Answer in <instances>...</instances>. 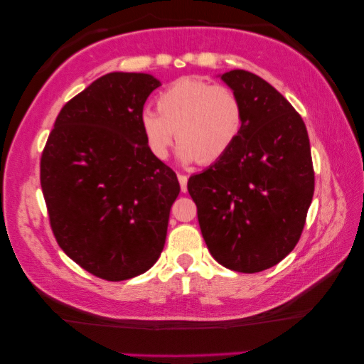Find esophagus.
Masks as SVG:
<instances>
[{"instance_id": "esophagus-1", "label": "esophagus", "mask_w": 364, "mask_h": 364, "mask_svg": "<svg viewBox=\"0 0 364 364\" xmlns=\"http://www.w3.org/2000/svg\"><path fill=\"white\" fill-rule=\"evenodd\" d=\"M177 177H178V183H181V191L182 192H187V176H183V173H177Z\"/></svg>"}]
</instances>
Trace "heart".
<instances>
[{
    "label": "heart",
    "mask_w": 364,
    "mask_h": 364,
    "mask_svg": "<svg viewBox=\"0 0 364 364\" xmlns=\"http://www.w3.org/2000/svg\"><path fill=\"white\" fill-rule=\"evenodd\" d=\"M157 108L144 109L139 121L147 151L161 161L177 132L182 162H215L238 141L245 119L240 97L230 87L197 76L181 77L164 89Z\"/></svg>",
    "instance_id": "b5f03b06"
}]
</instances>
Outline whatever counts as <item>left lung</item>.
<instances>
[{"mask_svg":"<svg viewBox=\"0 0 364 364\" xmlns=\"http://www.w3.org/2000/svg\"><path fill=\"white\" fill-rule=\"evenodd\" d=\"M220 79L242 101V134L187 188L212 257L230 270L257 273L300 240L315 192L310 139L300 114L265 79L243 69Z\"/></svg>","mask_w":364,"mask_h":364,"instance_id":"obj_1","label":"left lung"}]
</instances>
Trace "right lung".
Returning a JSON list of instances; mask_svg holds the SVG:
<instances>
[{
	"label": "right lung",
	"mask_w": 364,
	"mask_h": 364,
	"mask_svg": "<svg viewBox=\"0 0 364 364\" xmlns=\"http://www.w3.org/2000/svg\"><path fill=\"white\" fill-rule=\"evenodd\" d=\"M161 86L152 74L109 73L66 102L41 156L54 237L84 270L129 280L159 260L176 172L147 151L141 112Z\"/></svg>",
	"instance_id": "obj_1"
}]
</instances>
